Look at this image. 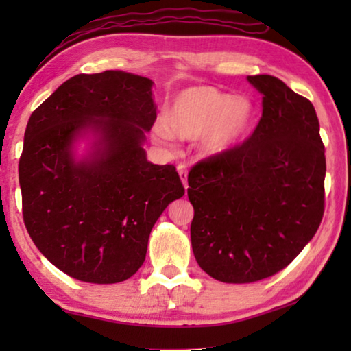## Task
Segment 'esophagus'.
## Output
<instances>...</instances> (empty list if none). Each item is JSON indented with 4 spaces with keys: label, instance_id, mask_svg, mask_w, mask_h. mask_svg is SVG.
Listing matches in <instances>:
<instances>
[{
    "label": "esophagus",
    "instance_id": "34e87169",
    "mask_svg": "<svg viewBox=\"0 0 351 351\" xmlns=\"http://www.w3.org/2000/svg\"><path fill=\"white\" fill-rule=\"evenodd\" d=\"M178 173H180V178L182 181V186L184 189H187V165L186 164H180L178 165Z\"/></svg>",
    "mask_w": 351,
    "mask_h": 351
}]
</instances>
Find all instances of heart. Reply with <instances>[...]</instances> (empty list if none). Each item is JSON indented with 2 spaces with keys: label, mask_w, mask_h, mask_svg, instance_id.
Segmentation results:
<instances>
[{
  "label": "heart",
  "mask_w": 351,
  "mask_h": 351,
  "mask_svg": "<svg viewBox=\"0 0 351 351\" xmlns=\"http://www.w3.org/2000/svg\"><path fill=\"white\" fill-rule=\"evenodd\" d=\"M254 104L245 96L232 97L212 86H190L176 94L154 125L162 141L197 139L204 156H218L241 144L254 122Z\"/></svg>",
  "instance_id": "heart-1"
}]
</instances>
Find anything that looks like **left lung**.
Segmentation results:
<instances>
[{
  "label": "left lung",
  "mask_w": 351,
  "mask_h": 351,
  "mask_svg": "<svg viewBox=\"0 0 351 351\" xmlns=\"http://www.w3.org/2000/svg\"><path fill=\"white\" fill-rule=\"evenodd\" d=\"M247 80L263 94L257 128L240 147L189 173L193 255L224 283H251L282 271L324 215L325 148L313 104L277 77Z\"/></svg>",
  "instance_id": "left-lung-1"
}]
</instances>
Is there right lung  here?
Instances as JSON below:
<instances>
[{
    "mask_svg": "<svg viewBox=\"0 0 351 351\" xmlns=\"http://www.w3.org/2000/svg\"><path fill=\"white\" fill-rule=\"evenodd\" d=\"M152 88L125 71L79 74L29 117L19 165L23 218L38 251L80 282L136 274L154 223L184 195L173 165L147 159Z\"/></svg>",
    "mask_w": 351,
    "mask_h": 351,
    "instance_id": "right-lung-1",
    "label": "right lung"
}]
</instances>
